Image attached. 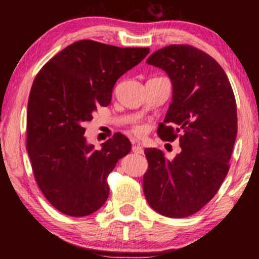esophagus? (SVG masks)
<instances>
[{
    "label": "esophagus",
    "instance_id": "1",
    "mask_svg": "<svg viewBox=\"0 0 259 259\" xmlns=\"http://www.w3.org/2000/svg\"><path fill=\"white\" fill-rule=\"evenodd\" d=\"M133 144H134V143H133ZM132 151L134 152V153H137V154H143V153H144V150H143V147L140 146V144L133 145Z\"/></svg>",
    "mask_w": 259,
    "mask_h": 259
}]
</instances>
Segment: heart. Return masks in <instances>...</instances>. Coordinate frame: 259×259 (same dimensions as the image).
<instances>
[{"label":"heart","instance_id":"b5f03b06","mask_svg":"<svg viewBox=\"0 0 259 259\" xmlns=\"http://www.w3.org/2000/svg\"><path fill=\"white\" fill-rule=\"evenodd\" d=\"M132 132L136 134V136L140 137V136H143V134L145 133V127L141 126V125H136V126L132 127Z\"/></svg>","mask_w":259,"mask_h":259}]
</instances>
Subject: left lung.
Returning <instances> with one entry per match:
<instances>
[{"instance_id": "1", "label": "left lung", "mask_w": 259, "mask_h": 259, "mask_svg": "<svg viewBox=\"0 0 259 259\" xmlns=\"http://www.w3.org/2000/svg\"><path fill=\"white\" fill-rule=\"evenodd\" d=\"M146 62L172 81V104L157 133L165 141L179 139L182 151L168 160L161 150L145 148L144 194L158 213L185 218L215 196L228 175L237 136L235 94L221 65L193 46H167Z\"/></svg>"}]
</instances>
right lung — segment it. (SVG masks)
<instances>
[{"instance_id":"obj_1","label":"right lung","mask_w":259,"mask_h":259,"mask_svg":"<svg viewBox=\"0 0 259 259\" xmlns=\"http://www.w3.org/2000/svg\"><path fill=\"white\" fill-rule=\"evenodd\" d=\"M150 48H120L93 40L69 45L40 69L27 111V151L35 180L62 213L83 217L107 200V177L131 151L115 133L101 150L88 145L83 122L111 104L122 74L143 61Z\"/></svg>"}]
</instances>
